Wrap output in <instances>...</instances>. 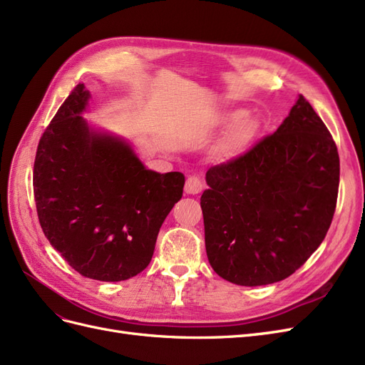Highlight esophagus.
<instances>
[{"label": "esophagus", "mask_w": 365, "mask_h": 365, "mask_svg": "<svg viewBox=\"0 0 365 365\" xmlns=\"http://www.w3.org/2000/svg\"><path fill=\"white\" fill-rule=\"evenodd\" d=\"M184 190L187 195H197L204 190V181L197 176H189L185 181V187Z\"/></svg>", "instance_id": "1"}]
</instances>
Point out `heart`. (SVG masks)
Returning a JSON list of instances; mask_svg holds the SVG:
<instances>
[{"label": "heart", "mask_w": 365, "mask_h": 365, "mask_svg": "<svg viewBox=\"0 0 365 365\" xmlns=\"http://www.w3.org/2000/svg\"><path fill=\"white\" fill-rule=\"evenodd\" d=\"M216 126H231L222 145L219 146V155L225 160H233L242 155L259 134L257 120L247 117L245 109H233L220 114L216 118Z\"/></svg>", "instance_id": "heart-1"}]
</instances>
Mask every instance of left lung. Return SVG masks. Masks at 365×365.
Here are the masks:
<instances>
[{
	"mask_svg": "<svg viewBox=\"0 0 365 365\" xmlns=\"http://www.w3.org/2000/svg\"><path fill=\"white\" fill-rule=\"evenodd\" d=\"M201 196L207 257L220 277L262 286L289 277L322 245L339 184L336 145L303 96L272 135L210 168Z\"/></svg>",
	"mask_w": 365,
	"mask_h": 365,
	"instance_id": "1",
	"label": "left lung"
}]
</instances>
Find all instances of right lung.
Here are the masks:
<instances>
[{
	"label": "right lung",
	"instance_id": "right-lung-1",
	"mask_svg": "<svg viewBox=\"0 0 365 365\" xmlns=\"http://www.w3.org/2000/svg\"><path fill=\"white\" fill-rule=\"evenodd\" d=\"M90 98L77 85L42 134L33 192L43 235L70 267L121 282L149 264L185 180L146 169L126 140L88 125Z\"/></svg>",
	"mask_w": 365,
	"mask_h": 365
}]
</instances>
